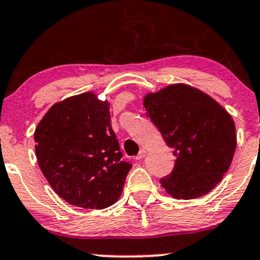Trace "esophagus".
<instances>
[{
	"instance_id": "34e87169",
	"label": "esophagus",
	"mask_w": 260,
	"mask_h": 260,
	"mask_svg": "<svg viewBox=\"0 0 260 260\" xmlns=\"http://www.w3.org/2000/svg\"><path fill=\"white\" fill-rule=\"evenodd\" d=\"M146 156V150L145 148H142V150L140 151V153H138L137 156H136V160H142L143 157H145Z\"/></svg>"
}]
</instances>
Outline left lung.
Segmentation results:
<instances>
[{"label": "left lung", "mask_w": 260, "mask_h": 260, "mask_svg": "<svg viewBox=\"0 0 260 260\" xmlns=\"http://www.w3.org/2000/svg\"><path fill=\"white\" fill-rule=\"evenodd\" d=\"M147 117L175 156L174 169L160 180L176 200L210 193L223 178L236 150L235 123L212 96L186 84H173L143 98Z\"/></svg>", "instance_id": "1"}]
</instances>
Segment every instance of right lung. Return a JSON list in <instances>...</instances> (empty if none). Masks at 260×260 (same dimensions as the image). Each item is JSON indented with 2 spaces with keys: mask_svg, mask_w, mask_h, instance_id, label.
Listing matches in <instances>:
<instances>
[{
  "mask_svg": "<svg viewBox=\"0 0 260 260\" xmlns=\"http://www.w3.org/2000/svg\"><path fill=\"white\" fill-rule=\"evenodd\" d=\"M34 140L43 175L70 205L102 210L119 200L132 165L120 160L108 100L89 91L55 103Z\"/></svg>",
  "mask_w": 260,
  "mask_h": 260,
  "instance_id": "1",
  "label": "right lung"
}]
</instances>
